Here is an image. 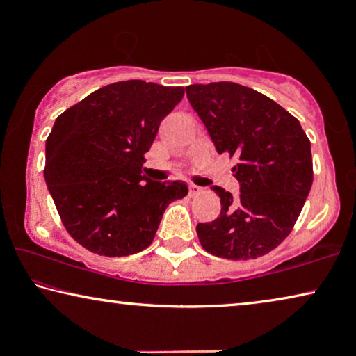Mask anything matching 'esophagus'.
Listing matches in <instances>:
<instances>
[{"label":"esophagus","instance_id":"34e87169","mask_svg":"<svg viewBox=\"0 0 356 356\" xmlns=\"http://www.w3.org/2000/svg\"><path fill=\"white\" fill-rule=\"evenodd\" d=\"M188 188H189V196H196V194L202 191L201 186H197V184H193V183H189Z\"/></svg>","mask_w":356,"mask_h":356}]
</instances>
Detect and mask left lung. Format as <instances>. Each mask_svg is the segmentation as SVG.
I'll return each instance as SVG.
<instances>
[{"instance_id": "obj_1", "label": "left lung", "mask_w": 356, "mask_h": 356, "mask_svg": "<svg viewBox=\"0 0 356 356\" xmlns=\"http://www.w3.org/2000/svg\"><path fill=\"white\" fill-rule=\"evenodd\" d=\"M218 154L232 168L240 196L220 186V216L197 223L204 250L233 261L256 259L290 235L313 184L311 143L300 121L269 97L235 82L186 87Z\"/></svg>"}]
</instances>
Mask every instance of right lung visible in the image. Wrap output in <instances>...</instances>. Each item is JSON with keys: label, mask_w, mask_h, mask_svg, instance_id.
<instances>
[{"label": "right lung", "mask_w": 356, "mask_h": 356, "mask_svg": "<svg viewBox=\"0 0 356 356\" xmlns=\"http://www.w3.org/2000/svg\"><path fill=\"white\" fill-rule=\"evenodd\" d=\"M183 87L123 81L92 92L58 116L45 147V181L67 233L95 254H136L152 243L181 181L143 175L160 121Z\"/></svg>", "instance_id": "1"}]
</instances>
